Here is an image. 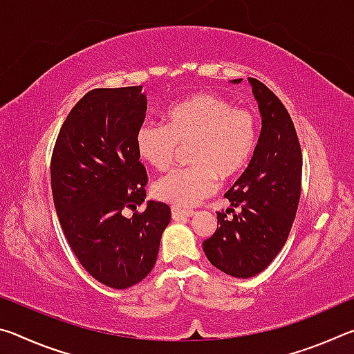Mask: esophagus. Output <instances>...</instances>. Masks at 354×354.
Returning a JSON list of instances; mask_svg holds the SVG:
<instances>
[{"instance_id":"1","label":"esophagus","mask_w":354,"mask_h":354,"mask_svg":"<svg viewBox=\"0 0 354 354\" xmlns=\"http://www.w3.org/2000/svg\"><path fill=\"white\" fill-rule=\"evenodd\" d=\"M195 215L194 211H185V209H179V207H171V217L173 218H184V217H192Z\"/></svg>"}]
</instances>
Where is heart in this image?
Segmentation results:
<instances>
[{
	"label": "heart",
	"instance_id": "1",
	"mask_svg": "<svg viewBox=\"0 0 354 354\" xmlns=\"http://www.w3.org/2000/svg\"><path fill=\"white\" fill-rule=\"evenodd\" d=\"M167 124L147 122L137 131L140 159L154 170L173 164L179 147H189V169L173 170L153 185L156 198L176 207H190L211 195L221 181L239 175L257 143L253 112L232 107L214 93H196L173 104Z\"/></svg>",
	"mask_w": 354,
	"mask_h": 354
}]
</instances>
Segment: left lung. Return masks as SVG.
Listing matches in <instances>:
<instances>
[{"label": "left lung", "instance_id": "left-lung-1", "mask_svg": "<svg viewBox=\"0 0 354 354\" xmlns=\"http://www.w3.org/2000/svg\"><path fill=\"white\" fill-rule=\"evenodd\" d=\"M241 84L242 80H232ZM262 128L247 170L226 192L233 217L217 214L205 254L230 277L251 278L270 266L289 237L301 194V148L289 112L270 88L248 77ZM238 211L236 212L235 209Z\"/></svg>", "mask_w": 354, "mask_h": 354}]
</instances>
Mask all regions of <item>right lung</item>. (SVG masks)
Instances as JSON below:
<instances>
[{"mask_svg":"<svg viewBox=\"0 0 354 354\" xmlns=\"http://www.w3.org/2000/svg\"><path fill=\"white\" fill-rule=\"evenodd\" d=\"M147 112L142 86L95 88L77 101L57 136L51 189L62 231L81 266L112 289H128L153 270L170 207L147 201L145 167L136 148Z\"/></svg>","mask_w":354,"mask_h":354,"instance_id":"1","label":"right lung"}]
</instances>
